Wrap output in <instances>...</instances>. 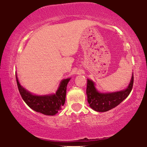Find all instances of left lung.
<instances>
[{"label": "left lung", "mask_w": 147, "mask_h": 147, "mask_svg": "<svg viewBox=\"0 0 147 147\" xmlns=\"http://www.w3.org/2000/svg\"><path fill=\"white\" fill-rule=\"evenodd\" d=\"M133 75L126 89L110 93H101L95 89L94 83L87 79L86 95L89 105L93 110L98 112H106L119 105L129 96L133 88Z\"/></svg>", "instance_id": "obj_1"}]
</instances>
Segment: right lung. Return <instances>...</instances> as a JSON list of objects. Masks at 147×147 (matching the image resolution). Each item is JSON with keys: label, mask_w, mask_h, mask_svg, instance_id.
I'll use <instances>...</instances> for the list:
<instances>
[{"label": "right lung", "mask_w": 147, "mask_h": 147, "mask_svg": "<svg viewBox=\"0 0 147 147\" xmlns=\"http://www.w3.org/2000/svg\"><path fill=\"white\" fill-rule=\"evenodd\" d=\"M16 79L21 97L28 106L36 112L46 115H54L61 110V106L65 104L66 88L70 79L62 80L56 94L43 96H37L31 94L20 85L16 76Z\"/></svg>", "instance_id": "right-lung-1"}]
</instances>
